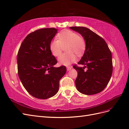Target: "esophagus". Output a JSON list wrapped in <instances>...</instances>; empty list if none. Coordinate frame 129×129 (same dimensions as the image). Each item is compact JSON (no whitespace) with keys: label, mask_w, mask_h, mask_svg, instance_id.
<instances>
[{"label":"esophagus","mask_w":129,"mask_h":129,"mask_svg":"<svg viewBox=\"0 0 129 129\" xmlns=\"http://www.w3.org/2000/svg\"><path fill=\"white\" fill-rule=\"evenodd\" d=\"M67 68V70L69 71V70H70L72 69V67H70V66H68Z\"/></svg>","instance_id":"34e87169"}]
</instances>
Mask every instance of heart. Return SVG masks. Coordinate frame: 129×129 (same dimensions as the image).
Here are the masks:
<instances>
[{
	"label": "heart",
	"mask_w": 129,
	"mask_h": 129,
	"mask_svg": "<svg viewBox=\"0 0 129 129\" xmlns=\"http://www.w3.org/2000/svg\"><path fill=\"white\" fill-rule=\"evenodd\" d=\"M66 46V51L68 53L62 54L58 58V61L61 65H68L75 61L76 59L75 53L79 56L83 53L86 49V42L83 37L76 32L65 30L51 42L50 49L54 56L58 57Z\"/></svg>",
	"instance_id": "heart-1"
}]
</instances>
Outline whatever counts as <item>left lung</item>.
Masks as SVG:
<instances>
[{"instance_id": "1", "label": "left lung", "mask_w": 129, "mask_h": 129, "mask_svg": "<svg viewBox=\"0 0 129 129\" xmlns=\"http://www.w3.org/2000/svg\"><path fill=\"white\" fill-rule=\"evenodd\" d=\"M70 28L82 35L86 42V49L78 62L74 65L78 73L75 80L80 93L92 95L101 92L109 83L113 70L112 54L104 39L85 27L73 26Z\"/></svg>"}]
</instances>
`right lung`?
Listing matches in <instances>:
<instances>
[{"instance_id": "right-lung-1", "label": "right lung", "mask_w": 129, "mask_h": 129, "mask_svg": "<svg viewBox=\"0 0 129 129\" xmlns=\"http://www.w3.org/2000/svg\"><path fill=\"white\" fill-rule=\"evenodd\" d=\"M57 33L53 27L37 30L26 37L18 51V76L25 89L37 98L45 99L56 94L67 72L65 66L53 67L57 61L50 44Z\"/></svg>"}]
</instances>
